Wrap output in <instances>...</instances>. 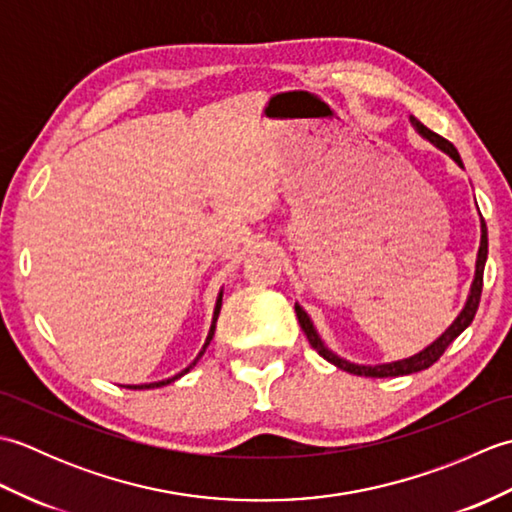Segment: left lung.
<instances>
[{
	"label": "left lung",
	"mask_w": 512,
	"mask_h": 512,
	"mask_svg": "<svg viewBox=\"0 0 512 512\" xmlns=\"http://www.w3.org/2000/svg\"><path fill=\"white\" fill-rule=\"evenodd\" d=\"M411 125L416 127V132L420 136H424L429 140V143H433L436 147H440L444 154H449L458 165L462 167V158L458 154V149H455L447 138H442L440 134L431 132L429 127H424L416 116H409ZM486 255H488V235H486V224L482 220V244H480V253H477V266H475V279H473V286H471V295H469V301H466L464 310L460 312V317L453 321L451 328L444 332L438 341H433L427 350H422L420 354L411 356V358H405V361H396V363H385V365H354V363H347L343 361V358H339L336 354H332L328 347H325L319 339V334L314 332L312 328V321L308 319V314L303 312V308L299 306V303H295V312H297V319H299V325L303 334H306L308 343L314 347V350L319 352V356H323L325 361L336 365L339 369H343V372L347 374H354V376H369V378H389V376H405V374H416V372H422V369L431 367L433 363L438 361V358L444 354V350L458 339V336L469 328V325L473 323L475 319V312L477 308H480V299H482V286H484V264H486Z\"/></svg>",
	"instance_id": "1"
}]
</instances>
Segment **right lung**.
<instances>
[{
  "mask_svg": "<svg viewBox=\"0 0 512 512\" xmlns=\"http://www.w3.org/2000/svg\"><path fill=\"white\" fill-rule=\"evenodd\" d=\"M220 308H222V295L217 297V303H215V314H213V325H211V332H209V339H206V343H204V350H206V345H209V341L213 339V330H215V321H217V314H220ZM204 350L198 354V358L204 354ZM198 358H195V361L187 367V369H182L180 374H176V376H171V378H167V380H158V383H149V385H127L129 389H154V387H162V385H169V383H173V380H178L180 376H184L189 372V369L198 363Z\"/></svg>",
  "mask_w": 512,
  "mask_h": 512,
  "instance_id": "add662e5",
  "label": "right lung"
}]
</instances>
